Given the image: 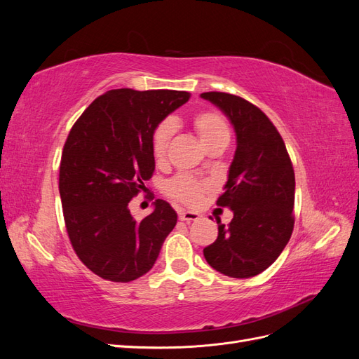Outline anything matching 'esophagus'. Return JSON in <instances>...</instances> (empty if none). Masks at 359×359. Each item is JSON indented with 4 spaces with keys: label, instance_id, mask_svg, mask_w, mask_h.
I'll list each match as a JSON object with an SVG mask.
<instances>
[{
    "label": "esophagus",
    "instance_id": "obj_1",
    "mask_svg": "<svg viewBox=\"0 0 359 359\" xmlns=\"http://www.w3.org/2000/svg\"><path fill=\"white\" fill-rule=\"evenodd\" d=\"M201 219V214L199 212H194V211H180V220L182 222H196Z\"/></svg>",
    "mask_w": 359,
    "mask_h": 359
}]
</instances>
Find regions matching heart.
I'll list each match as a JSON object with an SVG mask.
<instances>
[{"mask_svg": "<svg viewBox=\"0 0 359 359\" xmlns=\"http://www.w3.org/2000/svg\"><path fill=\"white\" fill-rule=\"evenodd\" d=\"M193 128L198 133L203 147L219 142H229L231 130L226 119L215 112H202L193 118ZM172 137V126L169 123L160 124L153 136V156L157 161H163L168 154ZM205 184L190 175H180L166 184L169 196L187 205H198L205 191Z\"/></svg>", "mask_w": 359, "mask_h": 359, "instance_id": "obj_1", "label": "heart"}]
</instances>
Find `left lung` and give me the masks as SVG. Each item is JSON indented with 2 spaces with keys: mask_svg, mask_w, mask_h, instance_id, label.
Masks as SVG:
<instances>
[{
  "mask_svg": "<svg viewBox=\"0 0 359 359\" xmlns=\"http://www.w3.org/2000/svg\"><path fill=\"white\" fill-rule=\"evenodd\" d=\"M201 97L219 107L236 136L224 193L217 201L233 219L227 227L219 224V236L203 256L227 277H255L276 262L290 240L295 173L283 139L259 107L226 93Z\"/></svg>",
  "mask_w": 359,
  "mask_h": 359,
  "instance_id": "obj_1",
  "label": "left lung"
}]
</instances>
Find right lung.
Segmentation results:
<instances>
[{"instance_id":"right-lung-1","label":"right lung","mask_w":359,"mask_h":359,"mask_svg":"<svg viewBox=\"0 0 359 359\" xmlns=\"http://www.w3.org/2000/svg\"><path fill=\"white\" fill-rule=\"evenodd\" d=\"M187 91L111 90L72 127L62 149L60 196L76 255L94 274L127 283L153 268L178 215L157 199L136 220L128 203L153 177V136L187 103Z\"/></svg>"}]
</instances>
